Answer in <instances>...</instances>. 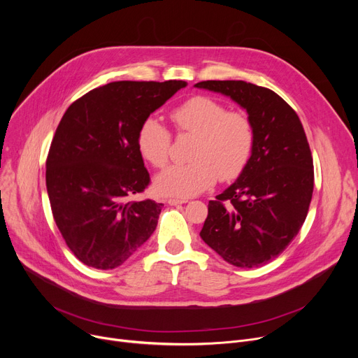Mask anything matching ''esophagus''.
<instances>
[{
  "label": "esophagus",
  "mask_w": 358,
  "mask_h": 358,
  "mask_svg": "<svg viewBox=\"0 0 358 358\" xmlns=\"http://www.w3.org/2000/svg\"><path fill=\"white\" fill-rule=\"evenodd\" d=\"M184 203H187V200H184V199H169L168 200L169 206H178V204H184Z\"/></svg>",
  "instance_id": "esophagus-1"
}]
</instances>
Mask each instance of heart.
<instances>
[{
  "mask_svg": "<svg viewBox=\"0 0 358 358\" xmlns=\"http://www.w3.org/2000/svg\"><path fill=\"white\" fill-rule=\"evenodd\" d=\"M180 134L196 136L193 162L169 166L155 178V190L162 196L189 199L216 182L236 178L245 169L254 149V127L243 113L228 111L209 97H193L171 111ZM141 155L157 168L166 165L171 135L157 119H146L138 130Z\"/></svg>",
  "mask_w": 358,
  "mask_h": 358,
  "instance_id": "obj_1",
  "label": "heart"
}]
</instances>
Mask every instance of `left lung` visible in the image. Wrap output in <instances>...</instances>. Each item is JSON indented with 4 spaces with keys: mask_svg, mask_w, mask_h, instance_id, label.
I'll use <instances>...</instances> for the list:
<instances>
[{
    "mask_svg": "<svg viewBox=\"0 0 358 358\" xmlns=\"http://www.w3.org/2000/svg\"><path fill=\"white\" fill-rule=\"evenodd\" d=\"M248 113L252 155L235 182L209 201L201 239L229 264L264 266L299 234L313 193V159L296 111L268 88L245 81H201ZM223 201L230 206L224 208Z\"/></svg>",
    "mask_w": 358,
    "mask_h": 358,
    "instance_id": "obj_1",
    "label": "left lung"
}]
</instances>
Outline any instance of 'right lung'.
I'll list each match as a JSON object with an SVG mask.
<instances>
[{"label": "right lung", "instance_id": "add662e5", "mask_svg": "<svg viewBox=\"0 0 358 358\" xmlns=\"http://www.w3.org/2000/svg\"><path fill=\"white\" fill-rule=\"evenodd\" d=\"M185 81H117L72 103L55 131L46 189L56 227L85 266L111 270L154 234L162 203L131 201L149 184L141 124Z\"/></svg>", "mask_w": 358, "mask_h": 358}]
</instances>
